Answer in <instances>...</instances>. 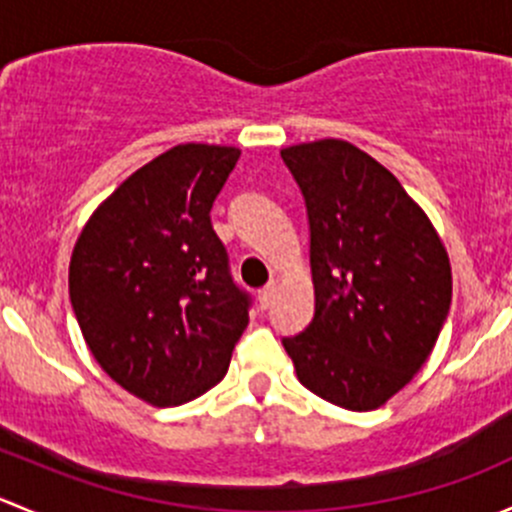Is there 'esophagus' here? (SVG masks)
Listing matches in <instances>:
<instances>
[{
	"instance_id": "obj_1",
	"label": "esophagus",
	"mask_w": 512,
	"mask_h": 512,
	"mask_svg": "<svg viewBox=\"0 0 512 512\" xmlns=\"http://www.w3.org/2000/svg\"><path fill=\"white\" fill-rule=\"evenodd\" d=\"M275 292H277V282H275V280L267 282V285L260 289V307H262V309L270 307L272 299H275Z\"/></svg>"
}]
</instances>
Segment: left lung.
Masks as SVG:
<instances>
[{
    "label": "left lung",
    "instance_id": "1",
    "mask_svg": "<svg viewBox=\"0 0 512 512\" xmlns=\"http://www.w3.org/2000/svg\"><path fill=\"white\" fill-rule=\"evenodd\" d=\"M304 195L314 317L285 337L297 379L349 411L399 394L451 309V262L391 170L339 138L280 151Z\"/></svg>",
    "mask_w": 512,
    "mask_h": 512
}]
</instances>
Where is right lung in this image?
<instances>
[{
  "mask_svg": "<svg viewBox=\"0 0 512 512\" xmlns=\"http://www.w3.org/2000/svg\"><path fill=\"white\" fill-rule=\"evenodd\" d=\"M240 148L183 143L128 175L71 252L69 297L103 371L151 406L223 381L250 322L210 210Z\"/></svg>",
  "mask_w": 512,
  "mask_h": 512,
  "instance_id": "1",
  "label": "right lung"
}]
</instances>
